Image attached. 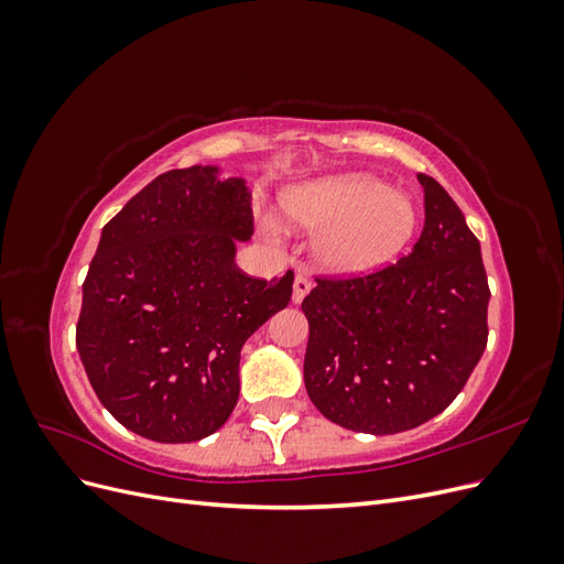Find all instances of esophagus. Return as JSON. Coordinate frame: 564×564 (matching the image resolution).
I'll use <instances>...</instances> for the list:
<instances>
[{
    "label": "esophagus",
    "instance_id": "esophagus-1",
    "mask_svg": "<svg viewBox=\"0 0 564 564\" xmlns=\"http://www.w3.org/2000/svg\"><path fill=\"white\" fill-rule=\"evenodd\" d=\"M311 280L305 278V275H296V280H294V294H292V301L294 303H301L305 296H308V292H311Z\"/></svg>",
    "mask_w": 564,
    "mask_h": 564
}]
</instances>
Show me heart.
Listing matches in <instances>:
<instances>
[{
	"instance_id": "b5f03b06",
	"label": "heart",
	"mask_w": 564,
	"mask_h": 564,
	"mask_svg": "<svg viewBox=\"0 0 564 564\" xmlns=\"http://www.w3.org/2000/svg\"><path fill=\"white\" fill-rule=\"evenodd\" d=\"M286 224L317 232L313 253L329 275H365L390 263L419 226L416 202L371 174H336L289 187Z\"/></svg>"
}]
</instances>
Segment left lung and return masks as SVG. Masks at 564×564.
<instances>
[{
  "mask_svg": "<svg viewBox=\"0 0 564 564\" xmlns=\"http://www.w3.org/2000/svg\"><path fill=\"white\" fill-rule=\"evenodd\" d=\"M425 224L404 259L365 278L317 280L303 299V379L329 421L392 435L454 402L487 346L480 242L435 178L419 174Z\"/></svg>",
  "mask_w": 564,
  "mask_h": 564,
  "instance_id": "8db88e82",
  "label": "left lung"
}]
</instances>
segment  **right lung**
<instances>
[{
	"label": "right lung",
	"mask_w": 564,
	"mask_h": 564,
	"mask_svg": "<svg viewBox=\"0 0 564 564\" xmlns=\"http://www.w3.org/2000/svg\"><path fill=\"white\" fill-rule=\"evenodd\" d=\"M253 235L245 178L214 164L172 169L104 226L82 284L77 350L108 412L178 445L216 433L240 398V350L292 301L294 272L235 265Z\"/></svg>",
	"instance_id": "add662e5"
}]
</instances>
